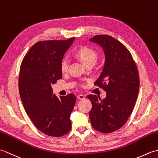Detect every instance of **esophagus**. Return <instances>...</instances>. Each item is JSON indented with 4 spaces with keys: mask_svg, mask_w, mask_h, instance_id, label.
<instances>
[{
    "mask_svg": "<svg viewBox=\"0 0 158 158\" xmlns=\"http://www.w3.org/2000/svg\"><path fill=\"white\" fill-rule=\"evenodd\" d=\"M77 98L79 99V100H83L85 98V96L83 95V94H78L77 96Z\"/></svg>",
    "mask_w": 158,
    "mask_h": 158,
    "instance_id": "obj_1",
    "label": "esophagus"
}]
</instances>
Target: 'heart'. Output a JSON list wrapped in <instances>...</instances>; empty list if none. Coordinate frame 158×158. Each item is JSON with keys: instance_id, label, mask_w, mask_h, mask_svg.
<instances>
[{"instance_id": "1", "label": "heart", "mask_w": 158, "mask_h": 158, "mask_svg": "<svg viewBox=\"0 0 158 158\" xmlns=\"http://www.w3.org/2000/svg\"><path fill=\"white\" fill-rule=\"evenodd\" d=\"M76 56L81 59L86 66L90 64L94 65L96 62L98 58V53L95 49L89 47H83L80 48L76 52ZM70 64V60L68 57H64L60 64V69L63 73H66L69 70Z\"/></svg>"}]
</instances>
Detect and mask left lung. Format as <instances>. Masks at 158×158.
<instances>
[{"instance_id": "left-lung-1", "label": "left lung", "mask_w": 158, "mask_h": 158, "mask_svg": "<svg viewBox=\"0 0 158 158\" xmlns=\"http://www.w3.org/2000/svg\"><path fill=\"white\" fill-rule=\"evenodd\" d=\"M89 41L103 48L105 62L94 85L106 92L105 98L88 95L92 108L89 117L92 127L110 133L126 123L135 108L139 90V70L129 50L109 35H96ZM99 98V97H98Z\"/></svg>"}]
</instances>
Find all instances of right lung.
Listing matches in <instances>:
<instances>
[{"label": "right lung", "instance_id": "1", "mask_svg": "<svg viewBox=\"0 0 158 158\" xmlns=\"http://www.w3.org/2000/svg\"><path fill=\"white\" fill-rule=\"evenodd\" d=\"M75 38L35 43L23 58L19 75V92L26 113L45 135L59 137L71 129L70 115L75 106L73 94L58 98L52 84L62 79L60 64Z\"/></svg>", "mask_w": 158, "mask_h": 158}]
</instances>
